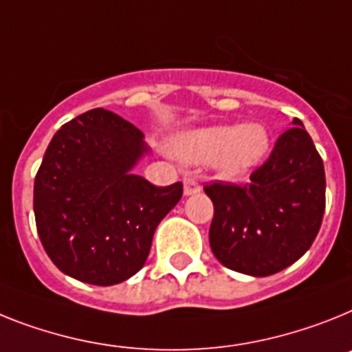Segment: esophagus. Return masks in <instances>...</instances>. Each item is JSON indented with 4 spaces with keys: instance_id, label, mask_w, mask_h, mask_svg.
I'll list each match as a JSON object with an SVG mask.
<instances>
[{
    "instance_id": "obj_1",
    "label": "esophagus",
    "mask_w": 352,
    "mask_h": 352,
    "mask_svg": "<svg viewBox=\"0 0 352 352\" xmlns=\"http://www.w3.org/2000/svg\"><path fill=\"white\" fill-rule=\"evenodd\" d=\"M200 190H202V186L195 181V179H186V181H184V195H186V197H191V195L200 193Z\"/></svg>"
}]
</instances>
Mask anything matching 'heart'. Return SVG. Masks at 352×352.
Segmentation results:
<instances>
[{"label":"heart","mask_w":352,"mask_h":352,"mask_svg":"<svg viewBox=\"0 0 352 352\" xmlns=\"http://www.w3.org/2000/svg\"><path fill=\"white\" fill-rule=\"evenodd\" d=\"M270 135L261 123L209 125L186 131L171 141V153L186 164L214 162L229 179L250 173L265 161Z\"/></svg>","instance_id":"1"}]
</instances>
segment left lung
Instances as JSON below:
<instances>
[{
  "label": "left lung",
  "instance_id": "obj_1",
  "mask_svg": "<svg viewBox=\"0 0 352 352\" xmlns=\"http://www.w3.org/2000/svg\"><path fill=\"white\" fill-rule=\"evenodd\" d=\"M268 161L245 186L211 184L209 245L223 267L254 277L285 270L302 258L320 229L326 175L302 121L295 118Z\"/></svg>",
  "mask_w": 352,
  "mask_h": 352
}]
</instances>
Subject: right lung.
Returning <instances> with one entry per match:
<instances>
[{"label": "right lung", "mask_w": 352, "mask_h": 352, "mask_svg": "<svg viewBox=\"0 0 352 352\" xmlns=\"http://www.w3.org/2000/svg\"><path fill=\"white\" fill-rule=\"evenodd\" d=\"M131 121L93 109L50 141L34 184L37 232L53 265L96 286L126 281L143 268L153 232L182 197L135 175L148 155Z\"/></svg>", "instance_id": "right-lung-1"}]
</instances>
